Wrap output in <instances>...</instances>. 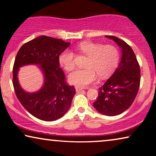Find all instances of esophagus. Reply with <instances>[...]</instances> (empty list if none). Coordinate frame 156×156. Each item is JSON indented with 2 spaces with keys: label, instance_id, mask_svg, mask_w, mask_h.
I'll return each instance as SVG.
<instances>
[{
  "label": "esophagus",
  "instance_id": "34e87169",
  "mask_svg": "<svg viewBox=\"0 0 156 156\" xmlns=\"http://www.w3.org/2000/svg\"><path fill=\"white\" fill-rule=\"evenodd\" d=\"M75 89H76V92H80V91H81L82 90V88H80V87H75Z\"/></svg>",
  "mask_w": 156,
  "mask_h": 156
}]
</instances>
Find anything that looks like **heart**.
I'll use <instances>...</instances> for the list:
<instances>
[{"label": "heart", "mask_w": 156, "mask_h": 156, "mask_svg": "<svg viewBox=\"0 0 156 156\" xmlns=\"http://www.w3.org/2000/svg\"><path fill=\"white\" fill-rule=\"evenodd\" d=\"M77 52L80 55L88 57L85 62L86 69L76 70L68 77L70 84L78 87L88 86L97 80V75L101 79L108 77L118 66L119 52L114 45L84 41L78 44ZM59 62L66 71H72L76 66V55L66 50L59 55Z\"/></svg>", "instance_id": "b5f03b06"}]
</instances>
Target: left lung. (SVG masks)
Segmentation results:
<instances>
[{"instance_id": "8db88e82", "label": "left lung", "mask_w": 156, "mask_h": 156, "mask_svg": "<svg viewBox=\"0 0 156 156\" xmlns=\"http://www.w3.org/2000/svg\"><path fill=\"white\" fill-rule=\"evenodd\" d=\"M105 37L114 40L121 48V59L112 76L99 89L94 107L106 116H116L128 109L139 89L140 66L133 50L123 40L115 36Z\"/></svg>"}]
</instances>
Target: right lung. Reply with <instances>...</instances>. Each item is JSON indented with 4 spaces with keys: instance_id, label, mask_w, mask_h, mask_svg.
I'll return each instance as SVG.
<instances>
[{
    "instance_id": "add662e5",
    "label": "right lung",
    "mask_w": 156,
    "mask_h": 156,
    "mask_svg": "<svg viewBox=\"0 0 156 156\" xmlns=\"http://www.w3.org/2000/svg\"><path fill=\"white\" fill-rule=\"evenodd\" d=\"M69 44L61 39L40 36L22 45L16 55L12 69L16 97L30 114L40 120H57L71 106L76 90L74 86L67 84L65 74L59 67V55ZM27 64L38 65L44 73V86L36 93H27L19 84V68Z\"/></svg>"
}]
</instances>
